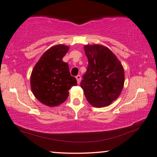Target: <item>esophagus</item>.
<instances>
[{
	"instance_id": "34e87169",
	"label": "esophagus",
	"mask_w": 157,
	"mask_h": 157,
	"mask_svg": "<svg viewBox=\"0 0 157 157\" xmlns=\"http://www.w3.org/2000/svg\"><path fill=\"white\" fill-rule=\"evenodd\" d=\"M76 80H77V82H78V83H80L81 80V76H80V75H78V76H76Z\"/></svg>"
}]
</instances>
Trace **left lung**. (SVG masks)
I'll return each mask as SVG.
<instances>
[{"label":"left lung","mask_w":157,"mask_h":157,"mask_svg":"<svg viewBox=\"0 0 157 157\" xmlns=\"http://www.w3.org/2000/svg\"><path fill=\"white\" fill-rule=\"evenodd\" d=\"M88 59L81 87L87 101L95 107L108 106L123 90L125 74L121 63L109 48L100 44L84 46Z\"/></svg>","instance_id":"1"}]
</instances>
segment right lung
Returning <instances> with one entry per match:
<instances>
[{
	"mask_svg": "<svg viewBox=\"0 0 157 157\" xmlns=\"http://www.w3.org/2000/svg\"><path fill=\"white\" fill-rule=\"evenodd\" d=\"M69 48L64 44L52 47L42 55L31 74V89L34 97L49 107L62 104L68 97V90L77 85L63 58Z\"/></svg>",
	"mask_w": 157,
	"mask_h": 157,
	"instance_id": "add662e5",
	"label": "right lung"
}]
</instances>
